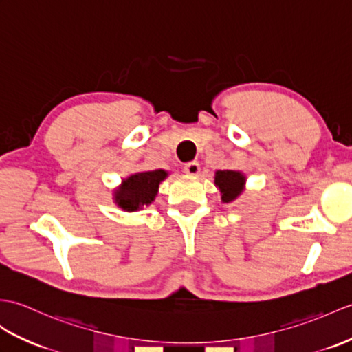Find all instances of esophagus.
<instances>
[{
    "label": "esophagus",
    "instance_id": "obj_1",
    "mask_svg": "<svg viewBox=\"0 0 352 352\" xmlns=\"http://www.w3.org/2000/svg\"><path fill=\"white\" fill-rule=\"evenodd\" d=\"M183 169H184L186 174H189V175H198L199 170H201V166H199L198 162H189V163H186Z\"/></svg>",
    "mask_w": 352,
    "mask_h": 352
}]
</instances>
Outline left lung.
<instances>
[{
	"label": "left lung",
	"instance_id": "1",
	"mask_svg": "<svg viewBox=\"0 0 352 352\" xmlns=\"http://www.w3.org/2000/svg\"><path fill=\"white\" fill-rule=\"evenodd\" d=\"M214 184L222 195V202L230 204L243 193L246 177L240 170H217L214 175Z\"/></svg>",
	"mask_w": 352,
	"mask_h": 352
}]
</instances>
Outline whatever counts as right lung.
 Listing matches in <instances>:
<instances>
[{
	"label": "right lung",
	"instance_id": "1",
	"mask_svg": "<svg viewBox=\"0 0 352 352\" xmlns=\"http://www.w3.org/2000/svg\"><path fill=\"white\" fill-rule=\"evenodd\" d=\"M168 177L163 169L146 170L122 179L120 189L113 193L116 204L124 211H138L144 206L150 204L156 198L159 192V184Z\"/></svg>",
	"mask_w": 352,
	"mask_h": 352
}]
</instances>
